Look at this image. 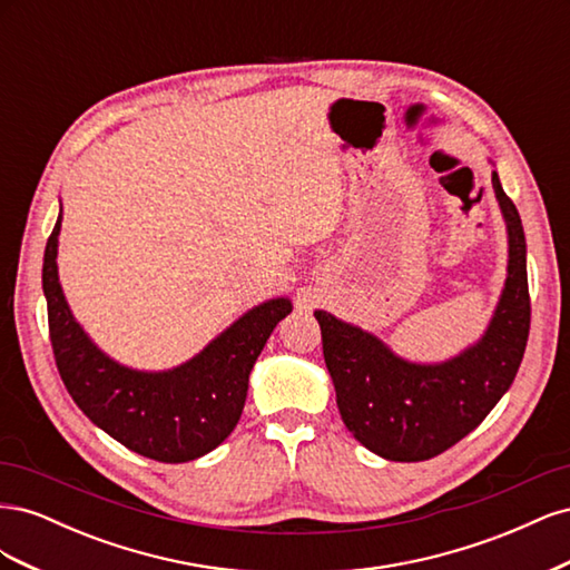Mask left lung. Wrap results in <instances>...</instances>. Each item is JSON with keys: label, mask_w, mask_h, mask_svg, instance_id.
<instances>
[{"label": "left lung", "mask_w": 570, "mask_h": 570, "mask_svg": "<svg viewBox=\"0 0 570 570\" xmlns=\"http://www.w3.org/2000/svg\"><path fill=\"white\" fill-rule=\"evenodd\" d=\"M492 187L509 233L502 297L482 335L442 364H413L383 340L316 312L323 356L350 433L390 461H425L475 430L511 387L530 333L525 235L497 170Z\"/></svg>", "instance_id": "left-lung-1"}]
</instances>
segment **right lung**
<instances>
[{"instance_id": "add662e5", "label": "right lung", "mask_w": 570, "mask_h": 570, "mask_svg": "<svg viewBox=\"0 0 570 570\" xmlns=\"http://www.w3.org/2000/svg\"><path fill=\"white\" fill-rule=\"evenodd\" d=\"M59 230L61 214L47 239L42 289L57 368L78 409L154 461L183 463L216 450L243 416L252 366L273 327L292 312L289 299L254 306L178 368L135 371L101 352L68 308L57 271Z\"/></svg>"}]
</instances>
